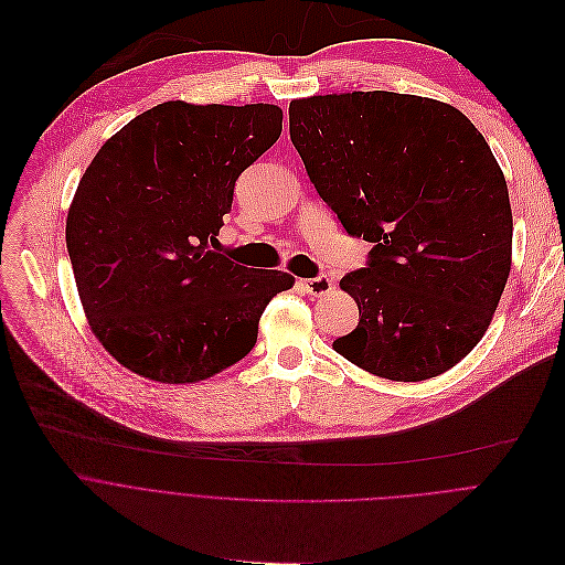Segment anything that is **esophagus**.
Returning a JSON list of instances; mask_svg holds the SVG:
<instances>
[{
    "instance_id": "esophagus-1",
    "label": "esophagus",
    "mask_w": 565,
    "mask_h": 565,
    "mask_svg": "<svg viewBox=\"0 0 565 565\" xmlns=\"http://www.w3.org/2000/svg\"><path fill=\"white\" fill-rule=\"evenodd\" d=\"M302 285H305L307 294H311V296H322V294H327V291L331 289V278H329L327 274H320V276H316V278L302 280Z\"/></svg>"
}]
</instances>
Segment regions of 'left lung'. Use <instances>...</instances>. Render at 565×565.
Returning a JSON list of instances; mask_svg holds the SVG:
<instances>
[{
  "instance_id": "obj_1",
  "label": "left lung",
  "mask_w": 565,
  "mask_h": 565,
  "mask_svg": "<svg viewBox=\"0 0 565 565\" xmlns=\"http://www.w3.org/2000/svg\"><path fill=\"white\" fill-rule=\"evenodd\" d=\"M289 136L348 236L374 243L341 280L361 320L333 350L401 383L455 367L510 276L508 184L486 138L455 106L390 90L294 99Z\"/></svg>"
}]
</instances>
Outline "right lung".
Instances as JSON below:
<instances>
[{
  "label": "right lung",
  "mask_w": 565,
  "mask_h": 565,
  "mask_svg": "<svg viewBox=\"0 0 565 565\" xmlns=\"http://www.w3.org/2000/svg\"><path fill=\"white\" fill-rule=\"evenodd\" d=\"M280 131L274 104L164 102L88 164L66 247L93 333L131 372L195 383L254 350L265 307L294 278L211 247L236 180Z\"/></svg>",
  "instance_id": "1"
}]
</instances>
